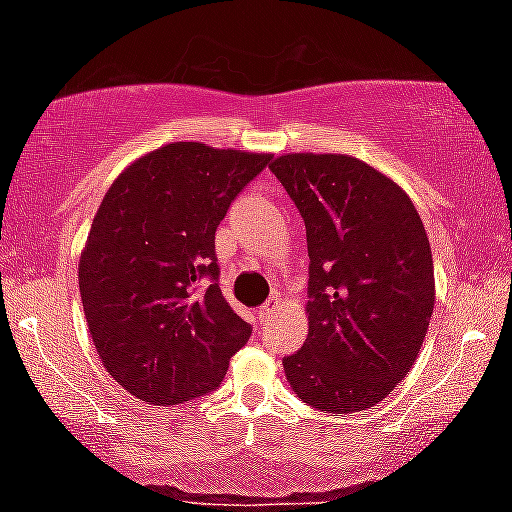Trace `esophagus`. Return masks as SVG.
I'll list each match as a JSON object with an SVG mask.
<instances>
[{
    "instance_id": "34e87169",
    "label": "esophagus",
    "mask_w": 512,
    "mask_h": 512,
    "mask_svg": "<svg viewBox=\"0 0 512 512\" xmlns=\"http://www.w3.org/2000/svg\"><path fill=\"white\" fill-rule=\"evenodd\" d=\"M281 307V295H272V298L267 300V303H264L260 310H257V319H260V322H264V319H267L269 315H274L276 310H279Z\"/></svg>"
}]
</instances>
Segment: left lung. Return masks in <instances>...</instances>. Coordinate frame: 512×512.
<instances>
[{
    "label": "left lung",
    "instance_id": "obj_1",
    "mask_svg": "<svg viewBox=\"0 0 512 512\" xmlns=\"http://www.w3.org/2000/svg\"><path fill=\"white\" fill-rule=\"evenodd\" d=\"M269 169L307 231V338L283 357L291 389L322 412L374 408L403 381L434 312V262L410 195L350 155L288 152Z\"/></svg>",
    "mask_w": 512,
    "mask_h": 512
}]
</instances>
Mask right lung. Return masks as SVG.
I'll use <instances>...</instances> for the list:
<instances>
[{
	"instance_id": "obj_1",
	"label": "right lung",
	"mask_w": 512,
	"mask_h": 512,
	"mask_svg": "<svg viewBox=\"0 0 512 512\" xmlns=\"http://www.w3.org/2000/svg\"><path fill=\"white\" fill-rule=\"evenodd\" d=\"M272 155L169 143L109 186L80 252L78 288L107 372L147 405L217 389L250 324L219 288L214 233ZM213 281L205 292L196 281Z\"/></svg>"
}]
</instances>
